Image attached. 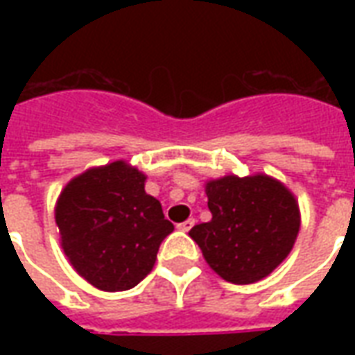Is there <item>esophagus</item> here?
Segmentation results:
<instances>
[{
	"label": "esophagus",
	"instance_id": "34e87169",
	"mask_svg": "<svg viewBox=\"0 0 355 355\" xmlns=\"http://www.w3.org/2000/svg\"><path fill=\"white\" fill-rule=\"evenodd\" d=\"M193 224H196V220H193V218H188V220H184V223L177 224V228L180 232H188V230H192Z\"/></svg>",
	"mask_w": 355,
	"mask_h": 355
}]
</instances>
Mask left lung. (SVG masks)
Returning <instances> with one entry per match:
<instances>
[{
  "label": "left lung",
  "instance_id": "obj_1",
  "mask_svg": "<svg viewBox=\"0 0 355 355\" xmlns=\"http://www.w3.org/2000/svg\"><path fill=\"white\" fill-rule=\"evenodd\" d=\"M205 193L213 218L196 224L190 238L223 279L254 283L287 259L298 236L300 211L279 180L228 175L209 180Z\"/></svg>",
  "mask_w": 355,
  "mask_h": 355
}]
</instances>
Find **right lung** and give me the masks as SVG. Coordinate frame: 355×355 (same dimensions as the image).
<instances>
[{
	"label": "right lung",
	"instance_id": "right-lung-1",
	"mask_svg": "<svg viewBox=\"0 0 355 355\" xmlns=\"http://www.w3.org/2000/svg\"><path fill=\"white\" fill-rule=\"evenodd\" d=\"M144 182V173L119 159L81 173L58 196L55 218L64 254L96 289H132L175 230Z\"/></svg>",
	"mask_w": 355,
	"mask_h": 355
}]
</instances>
